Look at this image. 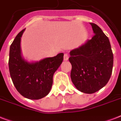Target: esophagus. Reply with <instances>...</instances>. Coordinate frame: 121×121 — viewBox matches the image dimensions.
Returning a JSON list of instances; mask_svg holds the SVG:
<instances>
[{
  "mask_svg": "<svg viewBox=\"0 0 121 121\" xmlns=\"http://www.w3.org/2000/svg\"><path fill=\"white\" fill-rule=\"evenodd\" d=\"M63 59H64L65 61L68 60V55L67 54V53H65L64 58H63Z\"/></svg>",
  "mask_w": 121,
  "mask_h": 121,
  "instance_id": "esophagus-1",
  "label": "esophagus"
}]
</instances>
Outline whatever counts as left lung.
Masks as SVG:
<instances>
[{"mask_svg": "<svg viewBox=\"0 0 121 121\" xmlns=\"http://www.w3.org/2000/svg\"><path fill=\"white\" fill-rule=\"evenodd\" d=\"M95 35L86 43L70 51L71 79L75 87L85 94L103 88L111 78L113 53L109 38L97 24L90 23Z\"/></svg>", "mask_w": 121, "mask_h": 121, "instance_id": "1", "label": "left lung"}]
</instances>
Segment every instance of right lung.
<instances>
[{
	"label": "right lung",
	"instance_id": "1",
	"mask_svg": "<svg viewBox=\"0 0 121 121\" xmlns=\"http://www.w3.org/2000/svg\"><path fill=\"white\" fill-rule=\"evenodd\" d=\"M22 30L10 47L9 68L12 82L20 94L32 100L40 99L49 94L53 77L63 60L64 54L46 58L36 63H28L22 58L20 42Z\"/></svg>",
	"mask_w": 121,
	"mask_h": 121
}]
</instances>
